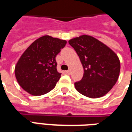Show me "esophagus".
Wrapping results in <instances>:
<instances>
[{
    "label": "esophagus",
    "mask_w": 132,
    "mask_h": 132,
    "mask_svg": "<svg viewBox=\"0 0 132 132\" xmlns=\"http://www.w3.org/2000/svg\"><path fill=\"white\" fill-rule=\"evenodd\" d=\"M66 73H67V74H70V73H71V71H70V70H68V71H66Z\"/></svg>",
    "instance_id": "34e87169"
}]
</instances>
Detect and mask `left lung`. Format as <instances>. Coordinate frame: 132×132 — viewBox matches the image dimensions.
Returning <instances> with one entry per match:
<instances>
[{"mask_svg": "<svg viewBox=\"0 0 132 132\" xmlns=\"http://www.w3.org/2000/svg\"><path fill=\"white\" fill-rule=\"evenodd\" d=\"M69 44L74 48L84 68L81 80L75 82L76 89L89 98H99L117 81L120 61L117 54L95 38L83 35Z\"/></svg>", "mask_w": 132, "mask_h": 132, "instance_id": "8db88e82", "label": "left lung"}]
</instances>
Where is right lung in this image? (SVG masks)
<instances>
[{"label": "right lung", "instance_id": "1", "mask_svg": "<svg viewBox=\"0 0 132 132\" xmlns=\"http://www.w3.org/2000/svg\"><path fill=\"white\" fill-rule=\"evenodd\" d=\"M66 44L65 40L44 36L25 51L15 66V74L26 92L40 96L56 86L61 75L57 71L56 56Z\"/></svg>", "mask_w": 132, "mask_h": 132}]
</instances>
